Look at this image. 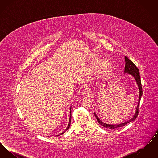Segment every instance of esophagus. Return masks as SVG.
Returning <instances> with one entry per match:
<instances>
[{
  "instance_id": "34e87169",
  "label": "esophagus",
  "mask_w": 158,
  "mask_h": 158,
  "mask_svg": "<svg viewBox=\"0 0 158 158\" xmlns=\"http://www.w3.org/2000/svg\"><path fill=\"white\" fill-rule=\"evenodd\" d=\"M82 95L83 97H84L85 98L89 97L90 95H91L90 90L86 88L85 90H83V92H82Z\"/></svg>"
}]
</instances>
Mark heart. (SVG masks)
I'll return each mask as SVG.
<instances>
[{
    "label": "heart",
    "instance_id": "heart-1",
    "mask_svg": "<svg viewBox=\"0 0 158 158\" xmlns=\"http://www.w3.org/2000/svg\"><path fill=\"white\" fill-rule=\"evenodd\" d=\"M108 61L103 59V58H98L96 59L95 63L99 67H102V72L104 74H106L108 73L111 72L113 69V65L111 63H108Z\"/></svg>",
    "mask_w": 158,
    "mask_h": 158
}]
</instances>
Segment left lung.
Wrapping results in <instances>:
<instances>
[{
	"label": "left lung",
	"mask_w": 158,
	"mask_h": 158,
	"mask_svg": "<svg viewBox=\"0 0 158 158\" xmlns=\"http://www.w3.org/2000/svg\"><path fill=\"white\" fill-rule=\"evenodd\" d=\"M125 68H124V73H127V75H131L135 79V82L138 86L139 88V101H138V104L136 106V109H135V115H133V117L130 118L128 120L126 121L124 123H122L120 124H108L105 123L104 122H102L101 120L97 115H96V114L95 113V116L97 118V120L98 121V123L101 125L102 126L104 127L107 128H110V129H114V128H117L121 127H123L125 125H126L128 123L131 122L135 120V118H137V115H138V113H139V106L140 104V99L142 95V83H141V80H140V73H139V70L138 69V68L135 66V64L130 60L128 59L126 56H125Z\"/></svg>",
	"instance_id": "8db88e82"
}]
</instances>
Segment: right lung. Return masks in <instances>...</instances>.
Listing matches in <instances>:
<instances>
[{
	"label": "right lung",
	"mask_w": 158,
	"mask_h": 158,
	"mask_svg": "<svg viewBox=\"0 0 158 158\" xmlns=\"http://www.w3.org/2000/svg\"><path fill=\"white\" fill-rule=\"evenodd\" d=\"M70 118H69V123H68V127H67V128L65 129V130L63 132V133H61V134H60V135H57V136H59V135H61L62 134H63L64 133H65L67 130H68V129L69 128V127H70V122H71V118H72V116H71V107H70Z\"/></svg>",
	"instance_id": "1"
}]
</instances>
